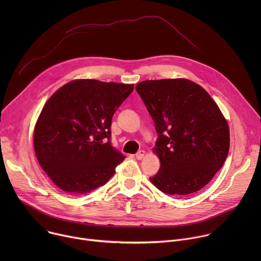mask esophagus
Returning a JSON list of instances; mask_svg holds the SVG:
<instances>
[{
    "instance_id": "34e87169",
    "label": "esophagus",
    "mask_w": 261,
    "mask_h": 261,
    "mask_svg": "<svg viewBox=\"0 0 261 261\" xmlns=\"http://www.w3.org/2000/svg\"><path fill=\"white\" fill-rule=\"evenodd\" d=\"M144 155H145V151L141 150V151H139L138 153H136L135 157H136V159H137V160H141V159L144 157Z\"/></svg>"
}]
</instances>
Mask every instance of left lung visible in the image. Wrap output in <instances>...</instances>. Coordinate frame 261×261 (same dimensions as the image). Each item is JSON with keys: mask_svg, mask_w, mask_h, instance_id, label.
<instances>
[{"mask_svg": "<svg viewBox=\"0 0 261 261\" xmlns=\"http://www.w3.org/2000/svg\"><path fill=\"white\" fill-rule=\"evenodd\" d=\"M136 91L159 134L153 151L160 170L150 180L173 196L199 191L229 151V127L219 106L202 87L186 79L144 81Z\"/></svg>", "mask_w": 261, "mask_h": 261, "instance_id": "left-lung-1", "label": "left lung"}]
</instances>
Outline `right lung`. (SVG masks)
<instances>
[{
	"instance_id": "right-lung-1",
	"label": "right lung",
	"mask_w": 261,
	"mask_h": 261,
	"mask_svg": "<svg viewBox=\"0 0 261 261\" xmlns=\"http://www.w3.org/2000/svg\"><path fill=\"white\" fill-rule=\"evenodd\" d=\"M133 89L134 85L75 80L46 101L34 128V148L61 190L90 193L115 174L126 157L110 144L111 119Z\"/></svg>"
}]
</instances>
